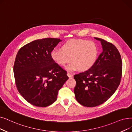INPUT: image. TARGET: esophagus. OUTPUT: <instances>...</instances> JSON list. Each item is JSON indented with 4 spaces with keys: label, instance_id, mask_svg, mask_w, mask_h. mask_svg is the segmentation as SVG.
Instances as JSON below:
<instances>
[{
    "label": "esophagus",
    "instance_id": "obj_1",
    "mask_svg": "<svg viewBox=\"0 0 132 132\" xmlns=\"http://www.w3.org/2000/svg\"><path fill=\"white\" fill-rule=\"evenodd\" d=\"M67 76H68V77H69L70 78H72L73 77V74H70V73H67Z\"/></svg>",
    "mask_w": 132,
    "mask_h": 132
}]
</instances>
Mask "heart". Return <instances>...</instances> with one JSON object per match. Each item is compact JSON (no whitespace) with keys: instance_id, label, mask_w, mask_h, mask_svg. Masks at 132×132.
Listing matches in <instances>:
<instances>
[{"instance_id":"obj_1","label":"heart","mask_w":132,"mask_h":132,"mask_svg":"<svg viewBox=\"0 0 132 132\" xmlns=\"http://www.w3.org/2000/svg\"><path fill=\"white\" fill-rule=\"evenodd\" d=\"M61 49H53L51 51V57L61 66H65L71 60L72 62L66 67L68 71L71 72L78 70H88L98 58V48L93 41L71 39L63 44Z\"/></svg>"}]
</instances>
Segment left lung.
<instances>
[{
	"mask_svg": "<svg viewBox=\"0 0 132 132\" xmlns=\"http://www.w3.org/2000/svg\"><path fill=\"white\" fill-rule=\"evenodd\" d=\"M94 38L100 41L102 52L90 69L74 76L76 99L88 107L106 101L118 88L122 77V62L118 50L104 39Z\"/></svg>",
	"mask_w": 132,
	"mask_h": 132,
	"instance_id": "left-lung-1",
	"label": "left lung"
}]
</instances>
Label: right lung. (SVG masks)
Here are the masks:
<instances>
[{
    "label": "right lung",
    "instance_id": "right-lung-1",
    "mask_svg": "<svg viewBox=\"0 0 132 132\" xmlns=\"http://www.w3.org/2000/svg\"><path fill=\"white\" fill-rule=\"evenodd\" d=\"M60 41L52 38L36 40L22 46L16 54L13 72L17 89L35 106L45 107L53 104L68 79L67 72L51 55Z\"/></svg>",
    "mask_w": 132,
    "mask_h": 132
}]
</instances>
